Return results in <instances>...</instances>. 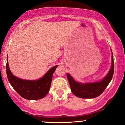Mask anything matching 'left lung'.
<instances>
[{"instance_id":"8db88e82","label":"left lung","mask_w":125,"mask_h":125,"mask_svg":"<svg viewBox=\"0 0 125 125\" xmlns=\"http://www.w3.org/2000/svg\"><path fill=\"white\" fill-rule=\"evenodd\" d=\"M112 53V52L111 51ZM114 71V62L113 54L112 55V65L107 75L101 81L96 82L80 83L75 81L69 74L67 77L72 93L76 96L83 99H91L100 95L106 88L112 79Z\"/></svg>"}]
</instances>
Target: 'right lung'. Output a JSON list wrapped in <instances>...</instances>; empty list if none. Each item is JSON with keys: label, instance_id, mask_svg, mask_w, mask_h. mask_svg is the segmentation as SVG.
Wrapping results in <instances>:
<instances>
[{"label": "right lung", "instance_id": "add662e5", "mask_svg": "<svg viewBox=\"0 0 125 125\" xmlns=\"http://www.w3.org/2000/svg\"><path fill=\"white\" fill-rule=\"evenodd\" d=\"M58 65L52 67L42 78L38 80H24L14 76L9 67L8 57L6 73L8 81L21 96L28 100H38L46 96L51 87L53 74Z\"/></svg>", "mask_w": 125, "mask_h": 125}]
</instances>
